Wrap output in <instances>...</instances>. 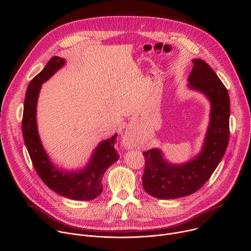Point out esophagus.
<instances>
[{"mask_svg":"<svg viewBox=\"0 0 251 251\" xmlns=\"http://www.w3.org/2000/svg\"><path fill=\"white\" fill-rule=\"evenodd\" d=\"M124 142H125V145H128V146H131V138L129 136H125L124 137Z\"/></svg>","mask_w":251,"mask_h":251,"instance_id":"obj_1","label":"esophagus"}]
</instances>
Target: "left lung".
Returning <instances> with one entry per match:
<instances>
[{
    "mask_svg": "<svg viewBox=\"0 0 251 251\" xmlns=\"http://www.w3.org/2000/svg\"><path fill=\"white\" fill-rule=\"evenodd\" d=\"M193 63L188 78L190 87L204 93L211 102L208 131L201 153L185 165H170L157 149L143 153V188L158 199L182 198L200 190L219 166L228 144L230 104L227 89L205 61L197 58Z\"/></svg>",
    "mask_w": 251,
    "mask_h": 251,
    "instance_id": "left-lung-1",
    "label": "left lung"
}]
</instances>
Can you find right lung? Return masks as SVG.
Segmentation results:
<instances>
[{"label":"right lung","instance_id":"right-lung-1","mask_svg":"<svg viewBox=\"0 0 251 251\" xmlns=\"http://www.w3.org/2000/svg\"><path fill=\"white\" fill-rule=\"evenodd\" d=\"M63 64L64 59L58 56L51 57L46 67L29 82L22 120L24 141L35 172L50 190L71 200L91 201L102 193L101 182L105 171L119 158L114 147L118 135L115 134L112 138L101 143L94 151L90 164L82 172H61L50 162L38 134L35 111L42 83L47 81Z\"/></svg>","mask_w":251,"mask_h":251}]
</instances>
